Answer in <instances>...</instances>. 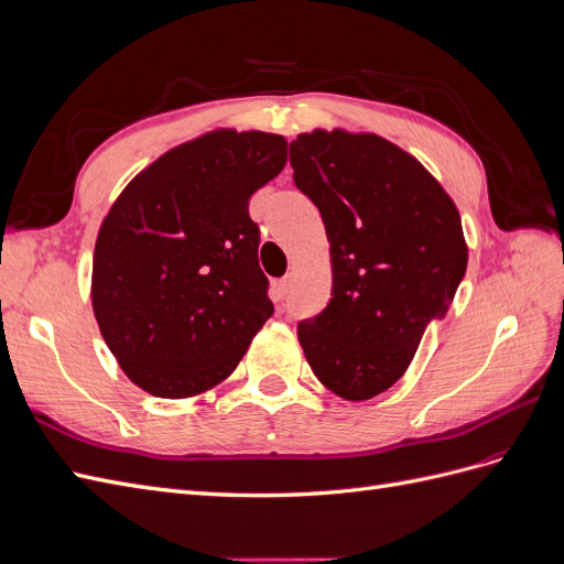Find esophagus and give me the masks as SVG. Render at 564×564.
Instances as JSON below:
<instances>
[{
  "mask_svg": "<svg viewBox=\"0 0 564 564\" xmlns=\"http://www.w3.org/2000/svg\"><path fill=\"white\" fill-rule=\"evenodd\" d=\"M289 286H292V280H289V278H282V280H278L275 284H272V294H275V301H284L286 299Z\"/></svg>",
  "mask_w": 564,
  "mask_h": 564,
  "instance_id": "1",
  "label": "esophagus"
}]
</instances>
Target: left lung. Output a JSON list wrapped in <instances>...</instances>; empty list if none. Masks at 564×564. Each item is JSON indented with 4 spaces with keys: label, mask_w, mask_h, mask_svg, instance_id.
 <instances>
[{
    "label": "left lung",
    "mask_w": 564,
    "mask_h": 564,
    "mask_svg": "<svg viewBox=\"0 0 564 564\" xmlns=\"http://www.w3.org/2000/svg\"><path fill=\"white\" fill-rule=\"evenodd\" d=\"M289 162L319 209L334 275L327 308L299 322L301 348L338 398L371 400L449 311L468 265L460 216L421 162L381 135L301 133Z\"/></svg>",
    "instance_id": "1"
}]
</instances>
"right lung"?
Here are the masks:
<instances>
[{"label":"right lung","mask_w":564,"mask_h":564,"mask_svg":"<svg viewBox=\"0 0 564 564\" xmlns=\"http://www.w3.org/2000/svg\"><path fill=\"white\" fill-rule=\"evenodd\" d=\"M284 164L282 135L220 129L164 152L112 204L94 251V315L150 395L228 379L275 311L249 199Z\"/></svg>","instance_id":"obj_1"}]
</instances>
